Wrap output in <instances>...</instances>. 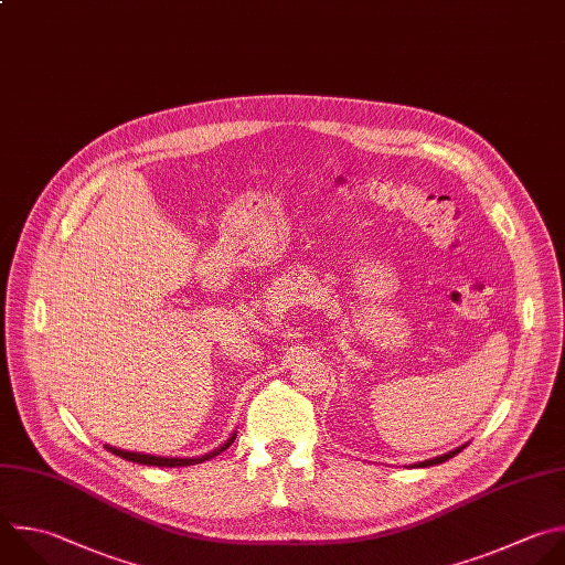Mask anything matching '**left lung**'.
Masks as SVG:
<instances>
[{
  "label": "left lung",
  "instance_id": "8db88e82",
  "mask_svg": "<svg viewBox=\"0 0 565 565\" xmlns=\"http://www.w3.org/2000/svg\"><path fill=\"white\" fill-rule=\"evenodd\" d=\"M466 446H468V444H463V446H459V448H455V450H450V452H446V455H439V457H433V459H426V461H417V463H413V466H417V468H428V466H437V463H444V461L452 459L455 455H459V452H461Z\"/></svg>",
  "mask_w": 565,
  "mask_h": 565
}]
</instances>
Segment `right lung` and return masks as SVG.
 I'll return each instance as SVG.
<instances>
[{"label":"right lung","instance_id":"obj_1","mask_svg":"<svg viewBox=\"0 0 565 565\" xmlns=\"http://www.w3.org/2000/svg\"><path fill=\"white\" fill-rule=\"evenodd\" d=\"M237 433H233L220 448H215L213 452H206L202 457H193V459H181V457H154V455H141V452H130V450H119V448H113V446H106L108 452L126 459V461H132V463H141V466H159V468H179V466H195V463H202V461H209L213 457H217L220 452H224L233 441H235Z\"/></svg>","mask_w":565,"mask_h":565}]
</instances>
